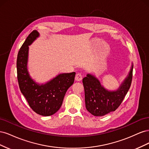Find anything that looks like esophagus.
<instances>
[{
	"label": "esophagus",
	"instance_id": "obj_1",
	"mask_svg": "<svg viewBox=\"0 0 149 149\" xmlns=\"http://www.w3.org/2000/svg\"><path fill=\"white\" fill-rule=\"evenodd\" d=\"M82 74L81 73H77L76 74V76H75V79L76 81H81L82 79Z\"/></svg>",
	"mask_w": 149,
	"mask_h": 149
}]
</instances>
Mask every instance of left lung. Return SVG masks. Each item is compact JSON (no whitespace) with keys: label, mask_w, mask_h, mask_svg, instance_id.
I'll use <instances>...</instances> for the list:
<instances>
[{"label":"left lung","mask_w":149,"mask_h":149,"mask_svg":"<svg viewBox=\"0 0 149 149\" xmlns=\"http://www.w3.org/2000/svg\"><path fill=\"white\" fill-rule=\"evenodd\" d=\"M133 63L127 76L116 90L111 91L104 87L100 81L92 74L83 79L86 109L94 116H103L114 111L123 102L132 82Z\"/></svg>","instance_id":"obj_1"}]
</instances>
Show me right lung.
Masks as SVG:
<instances>
[{"label":"right lung","instance_id":"1","mask_svg":"<svg viewBox=\"0 0 149 149\" xmlns=\"http://www.w3.org/2000/svg\"><path fill=\"white\" fill-rule=\"evenodd\" d=\"M40 37L33 30L25 40L17 55V79L19 88L29 106L36 113L49 116L60 109L65 94L73 84L76 73H61L45 83L40 84L31 78L27 68L30 45Z\"/></svg>","mask_w":149,"mask_h":149}]
</instances>
